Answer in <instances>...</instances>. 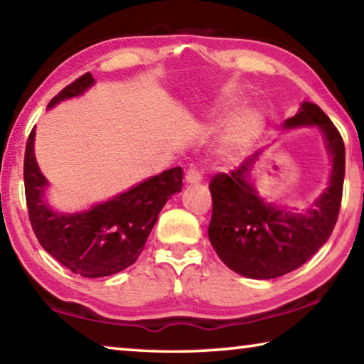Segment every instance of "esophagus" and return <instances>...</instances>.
Wrapping results in <instances>:
<instances>
[{
    "label": "esophagus",
    "mask_w": 364,
    "mask_h": 364,
    "mask_svg": "<svg viewBox=\"0 0 364 364\" xmlns=\"http://www.w3.org/2000/svg\"><path fill=\"white\" fill-rule=\"evenodd\" d=\"M186 181L191 184H197L202 181V173L197 168H189L186 171Z\"/></svg>",
    "instance_id": "1"
}]
</instances>
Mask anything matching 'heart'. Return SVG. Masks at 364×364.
<instances>
[{
    "label": "heart",
    "mask_w": 364,
    "mask_h": 364,
    "mask_svg": "<svg viewBox=\"0 0 364 364\" xmlns=\"http://www.w3.org/2000/svg\"><path fill=\"white\" fill-rule=\"evenodd\" d=\"M241 104H242L241 100H237V97H231V100L225 101V109L234 110L241 106ZM260 127H262L260 115L255 112H244L232 120L231 133L237 141H247L250 138H254L255 134L260 132Z\"/></svg>",
    "instance_id": "b5f03b06"
}]
</instances>
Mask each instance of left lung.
Instances as JSON below:
<instances>
[{
  "label": "left lung",
  "instance_id": "left-lung-1",
  "mask_svg": "<svg viewBox=\"0 0 364 364\" xmlns=\"http://www.w3.org/2000/svg\"><path fill=\"white\" fill-rule=\"evenodd\" d=\"M316 125L324 133L332 157L331 184L316 208L297 215L264 204L247 180L258 154L237 170L215 175L208 239L228 268L252 279H273L297 269L328 241L337 223L345 176V146L334 123L316 104L304 102L284 127Z\"/></svg>",
  "mask_w": 364,
  "mask_h": 364
}]
</instances>
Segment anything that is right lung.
<instances>
[{
  "label": "right lung",
  "mask_w": 364,
  "mask_h": 364,
  "mask_svg": "<svg viewBox=\"0 0 364 364\" xmlns=\"http://www.w3.org/2000/svg\"><path fill=\"white\" fill-rule=\"evenodd\" d=\"M93 83L91 73H85L59 91L48 107L82 95ZM33 139L35 127L26 146L23 183L28 220L41 247L83 278L115 274L136 262L165 202L181 191L183 168L165 170L90 212L63 215L43 200L48 183L36 165Z\"/></svg>",
  "instance_id": "1"
}]
</instances>
